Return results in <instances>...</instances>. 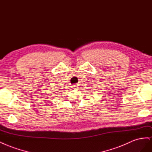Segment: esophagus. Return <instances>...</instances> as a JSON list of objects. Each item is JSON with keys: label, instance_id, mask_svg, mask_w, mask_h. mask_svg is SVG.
Segmentation results:
<instances>
[{"label": "esophagus", "instance_id": "34e87169", "mask_svg": "<svg viewBox=\"0 0 152 152\" xmlns=\"http://www.w3.org/2000/svg\"><path fill=\"white\" fill-rule=\"evenodd\" d=\"M72 87H73V89L77 90V89H78V88H79V85H74L72 86Z\"/></svg>", "mask_w": 152, "mask_h": 152}]
</instances>
